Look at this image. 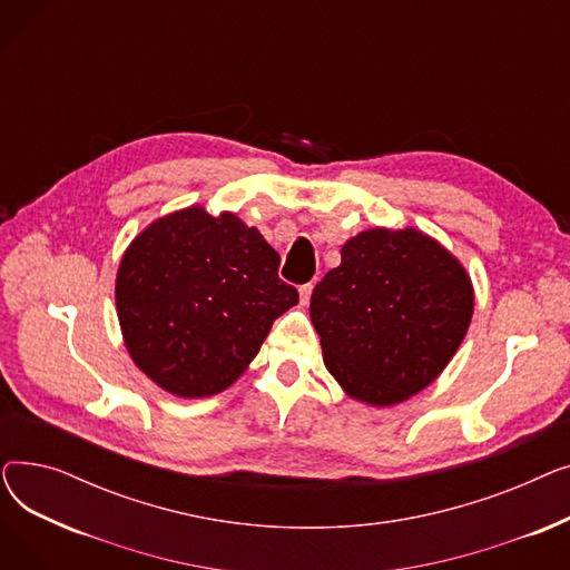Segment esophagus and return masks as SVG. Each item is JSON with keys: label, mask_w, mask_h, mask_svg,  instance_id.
<instances>
[{"label": "esophagus", "mask_w": 570, "mask_h": 570, "mask_svg": "<svg viewBox=\"0 0 570 570\" xmlns=\"http://www.w3.org/2000/svg\"><path fill=\"white\" fill-rule=\"evenodd\" d=\"M312 291H314V284L309 282V284H303L301 286V303L303 305H307L309 303V297H312Z\"/></svg>", "instance_id": "esophagus-1"}]
</instances>
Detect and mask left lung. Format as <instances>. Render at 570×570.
Wrapping results in <instances>:
<instances>
[{"label":"left lung","mask_w":570,"mask_h":570,"mask_svg":"<svg viewBox=\"0 0 570 570\" xmlns=\"http://www.w3.org/2000/svg\"><path fill=\"white\" fill-rule=\"evenodd\" d=\"M323 363L344 391L391 406L430 385L460 348L473 314L458 258L415 228L357 233L314 288Z\"/></svg>","instance_id":"1"}]
</instances>
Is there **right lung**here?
I'll return each mask as SVG.
<instances>
[{"label":"right lung","instance_id":"1","mask_svg":"<svg viewBox=\"0 0 570 570\" xmlns=\"http://www.w3.org/2000/svg\"><path fill=\"white\" fill-rule=\"evenodd\" d=\"M277 273L279 254L230 213L187 207L147 226L115 284L134 363L177 397L222 393L297 303Z\"/></svg>","mask_w":570,"mask_h":570}]
</instances>
